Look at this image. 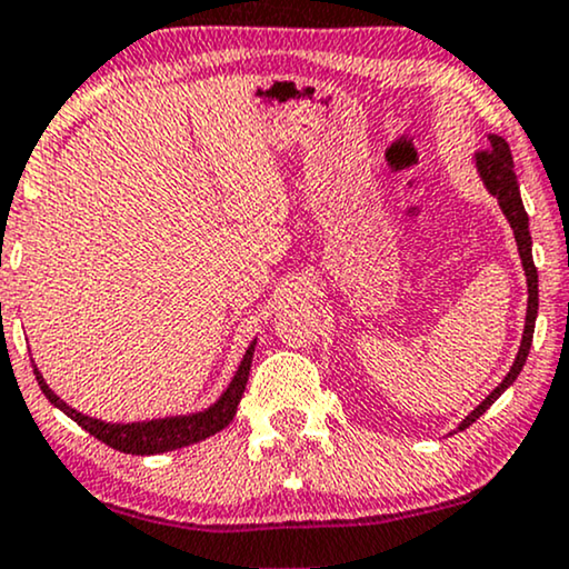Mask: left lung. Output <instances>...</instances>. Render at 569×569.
Returning a JSON list of instances; mask_svg holds the SVG:
<instances>
[{"instance_id": "1", "label": "left lung", "mask_w": 569, "mask_h": 569, "mask_svg": "<svg viewBox=\"0 0 569 569\" xmlns=\"http://www.w3.org/2000/svg\"><path fill=\"white\" fill-rule=\"evenodd\" d=\"M478 171H480L482 181H486V187L490 189V194H493V198H499L503 216H507L511 229H515L517 250H520L525 277H528V319H525V335H522L520 353H517L515 363H511L509 375L503 377V382L493 392H490V396L478 406V409L469 413L465 422L459 425V430H467L469 425L478 422L482 413H486L490 406L496 403V398H499L501 392L517 380V375L522 371L525 361H528V353L532 346V332H536V317H538V271H536V263H532V252H530L532 240H530V229H528V213H525V206L520 198V184H517L515 160H511V150H509L507 139L490 137V150L478 152Z\"/></svg>"}]
</instances>
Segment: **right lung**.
Listing matches in <instances>:
<instances>
[{"instance_id":"obj_1","label":"right lung","mask_w":569,"mask_h":569,"mask_svg":"<svg viewBox=\"0 0 569 569\" xmlns=\"http://www.w3.org/2000/svg\"><path fill=\"white\" fill-rule=\"evenodd\" d=\"M252 350H256V342H252V346L248 348V353H244L240 369H237L234 380H231L227 392H223V396L213 406H210V409L200 411V413H189V417L152 419V422L110 425V422H102V419L83 417V413L70 409L68 403H62L60 398L47 388L44 377L39 375V369H33V375H37L39 388L49 398V403H54L60 411H66L68 417L73 419V422H79L89 435H94L97 440H102L104 446L116 448V451L147 456V453H163V451H173V448L192 446V443H198V440H206V438H210V435L223 430V427L234 419L237 403H240L244 385H248Z\"/></svg>"}]
</instances>
